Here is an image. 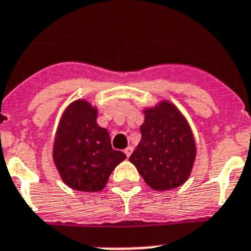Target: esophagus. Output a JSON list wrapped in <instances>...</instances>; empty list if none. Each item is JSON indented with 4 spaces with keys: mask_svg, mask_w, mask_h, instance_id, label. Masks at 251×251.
<instances>
[{
    "mask_svg": "<svg viewBox=\"0 0 251 251\" xmlns=\"http://www.w3.org/2000/svg\"><path fill=\"white\" fill-rule=\"evenodd\" d=\"M132 151H133V148H132V146H128V148L124 150V154L127 155V158H129L130 154H132Z\"/></svg>",
    "mask_w": 251,
    "mask_h": 251,
    "instance_id": "34e87169",
    "label": "esophagus"
}]
</instances>
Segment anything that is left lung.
<instances>
[{
	"label": "left lung",
	"instance_id": "left-lung-1",
	"mask_svg": "<svg viewBox=\"0 0 251 251\" xmlns=\"http://www.w3.org/2000/svg\"><path fill=\"white\" fill-rule=\"evenodd\" d=\"M140 144L129 156L144 181L154 190L179 187L190 177L196 145L186 118L169 101L145 109Z\"/></svg>",
	"mask_w": 251,
	"mask_h": 251
}]
</instances>
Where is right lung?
Wrapping results in <instances>:
<instances>
[{
  "mask_svg": "<svg viewBox=\"0 0 251 251\" xmlns=\"http://www.w3.org/2000/svg\"><path fill=\"white\" fill-rule=\"evenodd\" d=\"M96 119V107L76 100L66 107L56 130L53 161L64 183L78 191H101L111 172L127 158L113 150L109 132Z\"/></svg>",
  "mask_w": 251,
  "mask_h": 251,
  "instance_id": "1",
  "label": "right lung"
}]
</instances>
